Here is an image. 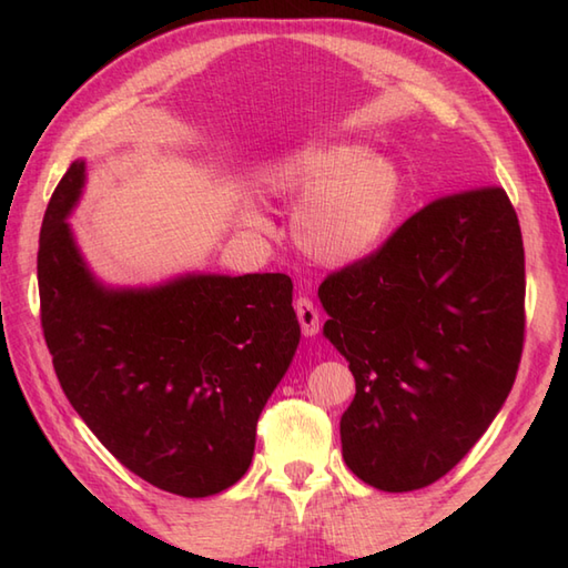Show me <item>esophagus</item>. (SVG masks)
<instances>
[{
  "mask_svg": "<svg viewBox=\"0 0 568 568\" xmlns=\"http://www.w3.org/2000/svg\"><path fill=\"white\" fill-rule=\"evenodd\" d=\"M295 312H297L300 327H303V334L305 336H315L320 332V327H322V317H320L315 303H312L310 297H300L297 303H295Z\"/></svg>",
  "mask_w": 568,
  "mask_h": 568,
  "instance_id": "34e87169",
  "label": "esophagus"
}]
</instances>
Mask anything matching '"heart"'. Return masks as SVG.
Returning a JSON list of instances; mask_svg holds the SVG:
<instances>
[{"label":"heart","mask_w":568,"mask_h":568,"mask_svg":"<svg viewBox=\"0 0 568 568\" xmlns=\"http://www.w3.org/2000/svg\"><path fill=\"white\" fill-rule=\"evenodd\" d=\"M277 197L296 200L293 236L312 261L352 265L381 246L400 202V175L361 143H317L277 159L263 173ZM246 222L263 226L256 212Z\"/></svg>","instance_id":"obj_1"}]
</instances>
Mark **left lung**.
<instances>
[{"label": "left lung", "instance_id": "8db88e82", "mask_svg": "<svg viewBox=\"0 0 568 568\" xmlns=\"http://www.w3.org/2000/svg\"><path fill=\"white\" fill-rule=\"evenodd\" d=\"M324 336L356 378L342 454L407 493L462 462L508 397L525 342V248L503 187L429 202L371 256L324 277Z\"/></svg>", "mask_w": 568, "mask_h": 568}]
</instances>
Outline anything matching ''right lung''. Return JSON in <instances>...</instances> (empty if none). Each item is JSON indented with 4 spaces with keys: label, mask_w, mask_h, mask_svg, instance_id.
Returning a JSON list of instances; mask_svg holds the SVG:
<instances>
[{
    "label": "right lung",
    "mask_w": 568,
    "mask_h": 568,
    "mask_svg": "<svg viewBox=\"0 0 568 568\" xmlns=\"http://www.w3.org/2000/svg\"><path fill=\"white\" fill-rule=\"evenodd\" d=\"M84 161L60 180L39 239L41 327L70 405L146 484L183 498L246 474L256 422L300 344L285 273H187L106 287L68 224Z\"/></svg>",
    "instance_id": "1"
}]
</instances>
